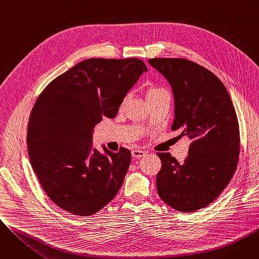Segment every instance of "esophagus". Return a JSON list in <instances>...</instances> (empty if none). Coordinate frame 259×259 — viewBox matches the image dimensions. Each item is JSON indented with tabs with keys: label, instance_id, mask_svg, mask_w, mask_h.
Segmentation results:
<instances>
[{
	"label": "esophagus",
	"instance_id": "obj_1",
	"mask_svg": "<svg viewBox=\"0 0 259 259\" xmlns=\"http://www.w3.org/2000/svg\"><path fill=\"white\" fill-rule=\"evenodd\" d=\"M145 155H146V151H143V150H133L132 151V156L135 158H141Z\"/></svg>",
	"mask_w": 259,
	"mask_h": 259
}]
</instances>
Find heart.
<instances>
[{"label": "heart", "instance_id": "obj_1", "mask_svg": "<svg viewBox=\"0 0 259 259\" xmlns=\"http://www.w3.org/2000/svg\"><path fill=\"white\" fill-rule=\"evenodd\" d=\"M161 92H166V90L164 88H160V87H156V86H151L150 88L148 89V93H147V98L148 100L151 99V98H154L156 97L157 94L161 93ZM128 98V95L125 98V100Z\"/></svg>", "mask_w": 259, "mask_h": 259}]
</instances>
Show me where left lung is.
Returning a JSON list of instances; mask_svg holds the SVG:
<instances>
[{"label":"left lung","instance_id":"obj_1","mask_svg":"<svg viewBox=\"0 0 259 259\" xmlns=\"http://www.w3.org/2000/svg\"><path fill=\"white\" fill-rule=\"evenodd\" d=\"M148 63L171 85V129L192 140L183 164L170 153H157V193L175 210L195 212L215 200L235 173L240 149L235 109L225 85L205 67L186 59L154 58Z\"/></svg>","mask_w":259,"mask_h":259}]
</instances>
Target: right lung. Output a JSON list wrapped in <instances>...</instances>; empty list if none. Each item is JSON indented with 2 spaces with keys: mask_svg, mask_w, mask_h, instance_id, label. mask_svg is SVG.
<instances>
[{
  "mask_svg": "<svg viewBox=\"0 0 259 259\" xmlns=\"http://www.w3.org/2000/svg\"><path fill=\"white\" fill-rule=\"evenodd\" d=\"M142 60L88 59L54 78L30 113L27 146L30 164L48 197L73 215L90 216L118 192L131 152L92 149V132L113 118L143 72Z\"/></svg>",
  "mask_w": 259,
  "mask_h": 259,
  "instance_id": "add662e5",
  "label": "right lung"
}]
</instances>
